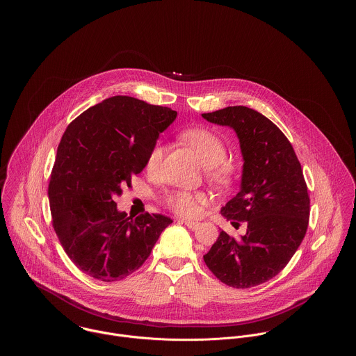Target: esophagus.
I'll use <instances>...</instances> for the list:
<instances>
[{"mask_svg":"<svg viewBox=\"0 0 356 356\" xmlns=\"http://www.w3.org/2000/svg\"><path fill=\"white\" fill-rule=\"evenodd\" d=\"M181 222H184L189 229H196L199 225V222H196V221L181 220Z\"/></svg>","mask_w":356,"mask_h":356,"instance_id":"obj_1","label":"esophagus"}]
</instances>
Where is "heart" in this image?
<instances>
[{
  "label": "heart",
  "mask_w": 356,
  "mask_h": 356,
  "mask_svg": "<svg viewBox=\"0 0 356 356\" xmlns=\"http://www.w3.org/2000/svg\"><path fill=\"white\" fill-rule=\"evenodd\" d=\"M181 140L200 157L207 167L208 179L220 188L232 186L235 180V167L231 161L225 160L227 145L220 136L207 128H192L181 134ZM165 154V147L156 144L148 154L145 168L151 175H156L160 168ZM165 203L173 212L184 218H195L202 212L207 197L200 192L175 191L165 199Z\"/></svg>",
  "instance_id": "heart-1"
}]
</instances>
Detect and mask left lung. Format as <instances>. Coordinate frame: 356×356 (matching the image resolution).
<instances>
[{
    "instance_id": "8db88e82",
    "label": "left lung",
    "mask_w": 356,
    "mask_h": 356,
    "mask_svg": "<svg viewBox=\"0 0 356 356\" xmlns=\"http://www.w3.org/2000/svg\"><path fill=\"white\" fill-rule=\"evenodd\" d=\"M204 119L235 129L244 159L241 188L221 208L240 238L221 231L204 261L221 283L251 288L282 271L302 244L309 220V195L302 165L284 134L257 111L227 106Z\"/></svg>"
}]
</instances>
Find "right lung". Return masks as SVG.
I'll use <instances>...</instances> for the list:
<instances>
[{"label":"right lung","mask_w":356,"mask_h":356,"mask_svg":"<svg viewBox=\"0 0 356 356\" xmlns=\"http://www.w3.org/2000/svg\"><path fill=\"white\" fill-rule=\"evenodd\" d=\"M176 111L129 96H115L86 109L61 137L48 196L51 224L79 270L102 282L137 271L172 219L119 212L121 186L145 168L159 134Z\"/></svg>","instance_id":"obj_1"}]
</instances>
